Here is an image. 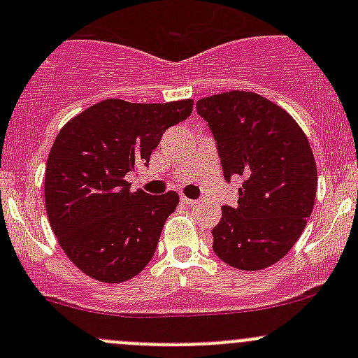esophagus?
Here are the masks:
<instances>
[{"label": "esophagus", "mask_w": 358, "mask_h": 358, "mask_svg": "<svg viewBox=\"0 0 358 358\" xmlns=\"http://www.w3.org/2000/svg\"><path fill=\"white\" fill-rule=\"evenodd\" d=\"M180 201H182V204H185V206H194V204H196V201L189 199V197H185V196H182V199H180Z\"/></svg>", "instance_id": "obj_1"}]
</instances>
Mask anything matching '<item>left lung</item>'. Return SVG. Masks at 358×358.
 I'll return each mask as SVG.
<instances>
[{
	"label": "left lung",
	"instance_id": "1",
	"mask_svg": "<svg viewBox=\"0 0 358 358\" xmlns=\"http://www.w3.org/2000/svg\"><path fill=\"white\" fill-rule=\"evenodd\" d=\"M196 109L211 129L227 182L243 178L237 206H223L211 230L213 251L234 268H266L289 252L312 215L317 166L308 138L258 93H220Z\"/></svg>",
	"mask_w": 358,
	"mask_h": 358
}]
</instances>
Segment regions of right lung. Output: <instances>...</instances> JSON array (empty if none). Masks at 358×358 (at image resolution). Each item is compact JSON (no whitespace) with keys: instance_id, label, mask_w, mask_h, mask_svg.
<instances>
[{"instance_id":"obj_1","label":"right lung","mask_w":358,"mask_h":358,"mask_svg":"<svg viewBox=\"0 0 358 358\" xmlns=\"http://www.w3.org/2000/svg\"><path fill=\"white\" fill-rule=\"evenodd\" d=\"M192 106L190 99H109L83 110L57 135L46 161V213L64 252L92 279L124 282L152 259L178 194L131 192L124 176L149 164L162 133L185 121Z\"/></svg>"}]
</instances>
